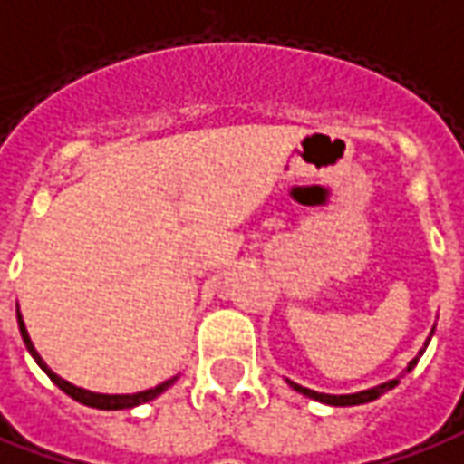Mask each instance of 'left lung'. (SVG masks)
<instances>
[{
	"instance_id": "obj_1",
	"label": "left lung",
	"mask_w": 464,
	"mask_h": 464,
	"mask_svg": "<svg viewBox=\"0 0 464 464\" xmlns=\"http://www.w3.org/2000/svg\"><path fill=\"white\" fill-rule=\"evenodd\" d=\"M431 335H434V327H431L430 338H427V343H424V348L419 351V355L411 361V363L406 365L404 373H409L414 365L419 363V358H421V353L427 351V345H430ZM401 378V376H399ZM399 378H391V381H383V383H378V386H371V389H363V391H355V393H320V391H312L307 389V386H299V383H295V381H289L286 378V383L292 386V389L297 391V393H302V396H307V399H314V401H320V404H327V406H358V404H368V401H376L378 396H383L386 391H391L393 386H399Z\"/></svg>"
}]
</instances>
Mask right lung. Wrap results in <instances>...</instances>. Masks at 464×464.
Listing matches in <instances>:
<instances>
[{
  "label": "right lung",
  "instance_id": "obj_1",
  "mask_svg": "<svg viewBox=\"0 0 464 464\" xmlns=\"http://www.w3.org/2000/svg\"><path fill=\"white\" fill-rule=\"evenodd\" d=\"M17 324H20V335L22 340H24V348H27V353L34 358V363L40 365L43 371L47 373V378L58 386L60 391H65L71 399H75L78 404H86L91 406V409H103V411H116V409H134V406L140 404H147V401H152V399H157L160 393H165L175 381H178V376L167 378V381H162V383H157L154 389H147V391H137V393H96V391H88V389H81V386H73L71 381H65V378H60L55 371H50V365L40 358V353L34 351L33 340H30V333H27V327H24V320H22L20 314V304H17Z\"/></svg>",
  "mask_w": 464,
  "mask_h": 464
}]
</instances>
